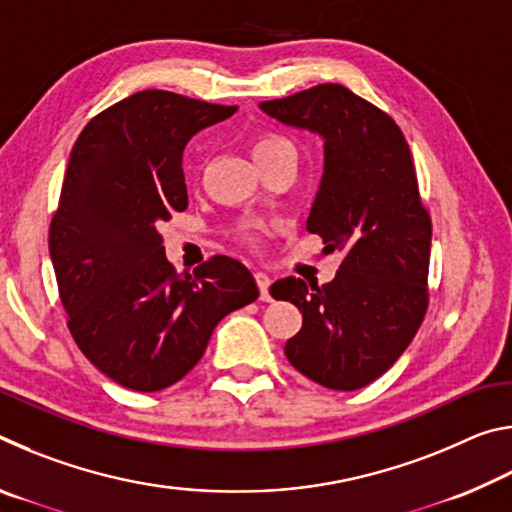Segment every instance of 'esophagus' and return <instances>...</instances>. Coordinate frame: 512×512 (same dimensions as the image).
Masks as SVG:
<instances>
[{
	"instance_id": "esophagus-1",
	"label": "esophagus",
	"mask_w": 512,
	"mask_h": 512,
	"mask_svg": "<svg viewBox=\"0 0 512 512\" xmlns=\"http://www.w3.org/2000/svg\"><path fill=\"white\" fill-rule=\"evenodd\" d=\"M255 282L259 287V298L264 302H271V293H268V289H271V277L266 273H255Z\"/></svg>"
}]
</instances>
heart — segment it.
I'll use <instances>...</instances> for the list:
<instances>
[{"label":"heart","instance_id":"obj_1","mask_svg":"<svg viewBox=\"0 0 512 512\" xmlns=\"http://www.w3.org/2000/svg\"><path fill=\"white\" fill-rule=\"evenodd\" d=\"M275 155H296V146H293L289 140H284V137H280V135H264L253 144L255 162L275 158ZM244 237L248 241L255 239V235L250 230H244Z\"/></svg>","mask_w":512,"mask_h":512}]
</instances>
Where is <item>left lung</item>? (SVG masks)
Returning a JSON list of instances; mask_svg holds the SVG:
<instances>
[{"label":"left lung","mask_w":512,"mask_h":512,"mask_svg":"<svg viewBox=\"0 0 512 512\" xmlns=\"http://www.w3.org/2000/svg\"><path fill=\"white\" fill-rule=\"evenodd\" d=\"M259 110L323 140L307 230L323 237L325 253H343L323 287L293 275L271 287L302 314L284 354L316 384L357 391L400 359L427 311L431 221L409 144L386 112L336 83L262 101Z\"/></svg>","instance_id":"1"}]
</instances>
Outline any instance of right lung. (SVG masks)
<instances>
[{
    "mask_svg": "<svg viewBox=\"0 0 512 512\" xmlns=\"http://www.w3.org/2000/svg\"><path fill=\"white\" fill-rule=\"evenodd\" d=\"M235 112L144 90L94 117L69 155L49 228L58 293L81 352L131 391L183 379L221 318L259 296L253 273L225 255L176 273L158 230L187 207V142Z\"/></svg>",
    "mask_w": 512,
    "mask_h": 512,
    "instance_id": "obj_1",
    "label": "right lung"
}]
</instances>
